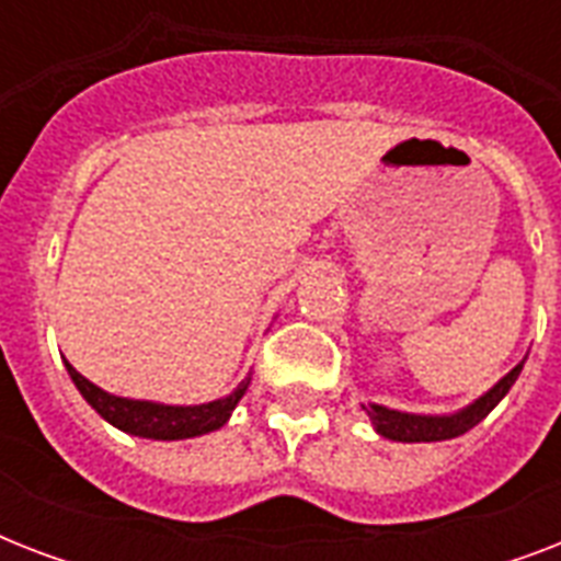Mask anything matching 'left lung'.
<instances>
[{
  "label": "left lung",
  "instance_id": "1",
  "mask_svg": "<svg viewBox=\"0 0 561 561\" xmlns=\"http://www.w3.org/2000/svg\"><path fill=\"white\" fill-rule=\"evenodd\" d=\"M522 369L524 360L513 373L504 375L486 396H480L474 404H469L460 413H454V416H416V413H399V410L373 404L369 419H373L378 434L387 436V439H396V443H439V439H454V436L466 434V431L478 425L480 419H486L492 413V408L510 392V387H513Z\"/></svg>",
  "mask_w": 561,
  "mask_h": 561
}]
</instances>
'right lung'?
<instances>
[{"label": "right lung", "mask_w": 561, "mask_h": 561, "mask_svg": "<svg viewBox=\"0 0 561 561\" xmlns=\"http://www.w3.org/2000/svg\"><path fill=\"white\" fill-rule=\"evenodd\" d=\"M66 369L72 375L75 387L81 390L83 399L95 408V413H101L118 431H127V434L134 436H148V439H188V436L218 431L229 419V413L236 410L238 399L244 396L247 383H250V378L241 381L227 399L209 401V404H194V408H174V404H153V401L118 399V396H110V392H104L92 381H87L69 360H66Z\"/></svg>", "instance_id": "1"}]
</instances>
